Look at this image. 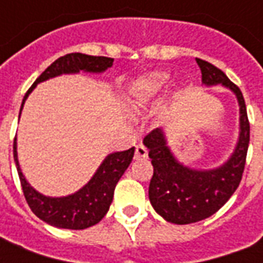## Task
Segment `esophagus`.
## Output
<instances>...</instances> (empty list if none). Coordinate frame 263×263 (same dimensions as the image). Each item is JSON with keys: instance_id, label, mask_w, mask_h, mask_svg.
Instances as JSON below:
<instances>
[{"instance_id": "34e87169", "label": "esophagus", "mask_w": 263, "mask_h": 263, "mask_svg": "<svg viewBox=\"0 0 263 263\" xmlns=\"http://www.w3.org/2000/svg\"><path fill=\"white\" fill-rule=\"evenodd\" d=\"M148 158V149L143 146L142 143H139L135 146V159H146Z\"/></svg>"}]
</instances>
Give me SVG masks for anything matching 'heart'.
<instances>
[{"instance_id": "1", "label": "heart", "mask_w": 263, "mask_h": 263, "mask_svg": "<svg viewBox=\"0 0 263 263\" xmlns=\"http://www.w3.org/2000/svg\"><path fill=\"white\" fill-rule=\"evenodd\" d=\"M169 74L163 71H151L138 77L131 83L124 98V104L128 111L135 112L139 108L146 107L159 97L169 84Z\"/></svg>"}]
</instances>
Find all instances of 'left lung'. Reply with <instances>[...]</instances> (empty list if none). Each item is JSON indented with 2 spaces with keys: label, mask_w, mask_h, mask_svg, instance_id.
Instances as JSON below:
<instances>
[{
  "label": "left lung",
  "mask_w": 263,
  "mask_h": 263,
  "mask_svg": "<svg viewBox=\"0 0 263 263\" xmlns=\"http://www.w3.org/2000/svg\"><path fill=\"white\" fill-rule=\"evenodd\" d=\"M204 86L230 88L239 105V137L227 162L214 169H192L175 158L165 132L156 128L143 138L149 149L154 176L149 183V200L155 211L173 224H192L217 213L228 201L242 179L249 143V121L242 92L218 67L196 59Z\"/></svg>",
  "instance_id": "1"
}]
</instances>
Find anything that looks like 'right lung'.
I'll return each instance as SVG.
<instances>
[{
  "mask_svg": "<svg viewBox=\"0 0 263 263\" xmlns=\"http://www.w3.org/2000/svg\"><path fill=\"white\" fill-rule=\"evenodd\" d=\"M112 62L114 59L111 58L88 56L84 53H69L54 60L37 77L36 81L25 94L21 105L20 117L26 98L39 83L58 76L76 74L80 71L103 73L112 66ZM134 152L135 148L109 154L103 160V163L98 166V169L88 180V183L84 184L80 190L65 197H49L36 192L22 175L18 162V152H16V138L14 139V160L26 203L31 207L33 214L41 220L50 226L66 228V230H84L88 227L96 226L103 220V217L107 214L109 205L112 203L115 186L132 162Z\"/></svg>",
  "mask_w": 263,
  "mask_h": 263,
  "instance_id": "1",
  "label": "right lung"
}]
</instances>
